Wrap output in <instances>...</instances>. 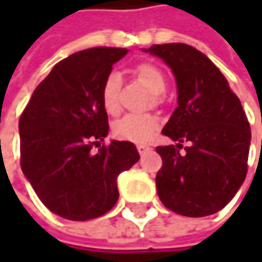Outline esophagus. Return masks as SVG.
<instances>
[{"label": "esophagus", "instance_id": "34e87169", "mask_svg": "<svg viewBox=\"0 0 262 262\" xmlns=\"http://www.w3.org/2000/svg\"><path fill=\"white\" fill-rule=\"evenodd\" d=\"M136 148H138L139 155H145L147 151H150V150H151L148 145H144V144H139V145H136Z\"/></svg>", "mask_w": 262, "mask_h": 262}]
</instances>
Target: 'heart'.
Wrapping results in <instances>:
<instances>
[{
  "label": "heart",
  "instance_id": "1",
  "mask_svg": "<svg viewBox=\"0 0 262 262\" xmlns=\"http://www.w3.org/2000/svg\"><path fill=\"white\" fill-rule=\"evenodd\" d=\"M135 76L139 83L151 94V103L159 101V94L165 89V76L153 63L144 62L135 68ZM120 79L115 73L109 74L101 88V104L109 115H117L120 112ZM159 129V120L155 115H126L114 123L112 132L118 139L144 144L153 139Z\"/></svg>",
  "mask_w": 262,
  "mask_h": 262
}]
</instances>
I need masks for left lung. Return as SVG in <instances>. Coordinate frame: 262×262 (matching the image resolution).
Listing matches in <instances>:
<instances>
[{"instance_id":"8db88e82","label":"left lung","mask_w":262,"mask_h":262,"mask_svg":"<svg viewBox=\"0 0 262 262\" xmlns=\"http://www.w3.org/2000/svg\"><path fill=\"white\" fill-rule=\"evenodd\" d=\"M162 59L178 88V107L162 133L176 145L158 147L162 168L156 174L161 202L186 217H206L223 209L247 173L250 126L241 101L220 70L186 43L142 48ZM183 140L190 145L181 154Z\"/></svg>"}]
</instances>
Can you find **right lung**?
<instances>
[{
    "label": "right lung",
    "mask_w": 262,
    "mask_h": 262,
    "mask_svg": "<svg viewBox=\"0 0 262 262\" xmlns=\"http://www.w3.org/2000/svg\"><path fill=\"white\" fill-rule=\"evenodd\" d=\"M129 50L98 47L60 60L34 89L19 120L21 168L40 202L54 214L84 222L111 211L117 178L139 161L133 142L111 141L101 88Z\"/></svg>",
    "instance_id": "right-lung-1"
}]
</instances>
